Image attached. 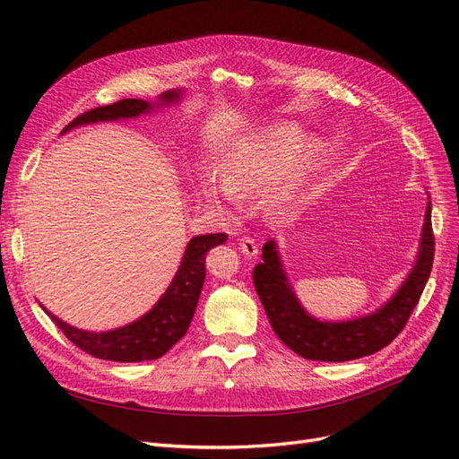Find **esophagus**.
<instances>
[{
	"instance_id": "34e87169",
	"label": "esophagus",
	"mask_w": 459,
	"mask_h": 459,
	"mask_svg": "<svg viewBox=\"0 0 459 459\" xmlns=\"http://www.w3.org/2000/svg\"><path fill=\"white\" fill-rule=\"evenodd\" d=\"M239 248H241L243 255L251 256V258L258 255V245H256V241L251 239V238H243V239L239 241Z\"/></svg>"
}]
</instances>
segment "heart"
I'll use <instances>...</instances> for the list:
<instances>
[{
  "instance_id": "obj_1",
  "label": "heart",
  "mask_w": 459,
  "mask_h": 459,
  "mask_svg": "<svg viewBox=\"0 0 459 459\" xmlns=\"http://www.w3.org/2000/svg\"><path fill=\"white\" fill-rule=\"evenodd\" d=\"M300 142L302 130L299 126L280 124L266 134L238 143L224 162L226 186L208 182L206 195L216 203L235 206L238 199L266 191L285 173L272 199L280 208L293 206L327 159V145L322 140H310L299 152Z\"/></svg>"
}]
</instances>
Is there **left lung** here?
<instances>
[{
  "label": "left lung",
  "mask_w": 459,
  "mask_h": 459,
  "mask_svg": "<svg viewBox=\"0 0 459 459\" xmlns=\"http://www.w3.org/2000/svg\"><path fill=\"white\" fill-rule=\"evenodd\" d=\"M433 256L435 238L429 201L418 256L410 273L396 293L371 314L342 322H322L308 314L295 295L273 239L262 247V262L255 266L253 281L273 333L290 351L317 362H349L381 351L404 329L430 275Z\"/></svg>",
  "instance_id": "obj_1"
}]
</instances>
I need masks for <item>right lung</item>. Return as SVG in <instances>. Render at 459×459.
Returning <instances> with one entry per match:
<instances>
[{"instance_id": "1", "label": "right lung", "mask_w": 459, "mask_h": 459, "mask_svg": "<svg viewBox=\"0 0 459 459\" xmlns=\"http://www.w3.org/2000/svg\"><path fill=\"white\" fill-rule=\"evenodd\" d=\"M182 95V90H170L159 95L155 103L143 100H122L113 105L97 107L74 118L63 130V134L78 126H86V124L149 115L157 108L179 103ZM226 241L228 233L195 235L186 247L182 264H179L172 283L164 290V295L157 300L155 307L140 319H135V322L124 327L100 333L84 331L74 325H68L61 317L41 307V304L39 307L48 312V316L65 333L68 341H73L80 351L88 352L90 356L110 359V362H145V359H157L169 352L186 335L193 314H195L204 283V256L212 247H218Z\"/></svg>"}]
</instances>
